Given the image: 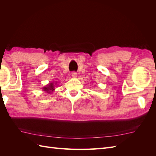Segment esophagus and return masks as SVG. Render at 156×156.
Returning <instances> with one entry per match:
<instances>
[{
	"instance_id": "esophagus-1",
	"label": "esophagus",
	"mask_w": 156,
	"mask_h": 156,
	"mask_svg": "<svg viewBox=\"0 0 156 156\" xmlns=\"http://www.w3.org/2000/svg\"><path fill=\"white\" fill-rule=\"evenodd\" d=\"M72 77L73 78H76L77 77V73L76 72H72Z\"/></svg>"
}]
</instances>
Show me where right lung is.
Instances as JSON below:
<instances>
[{"mask_svg": "<svg viewBox=\"0 0 156 156\" xmlns=\"http://www.w3.org/2000/svg\"><path fill=\"white\" fill-rule=\"evenodd\" d=\"M57 84V83H55V85ZM44 91L48 92V93H51L53 91H55V84L53 83H49L48 84H47L46 87H44L43 88Z\"/></svg>", "mask_w": 156, "mask_h": 156, "instance_id": "obj_1", "label": "right lung"}]
</instances>
